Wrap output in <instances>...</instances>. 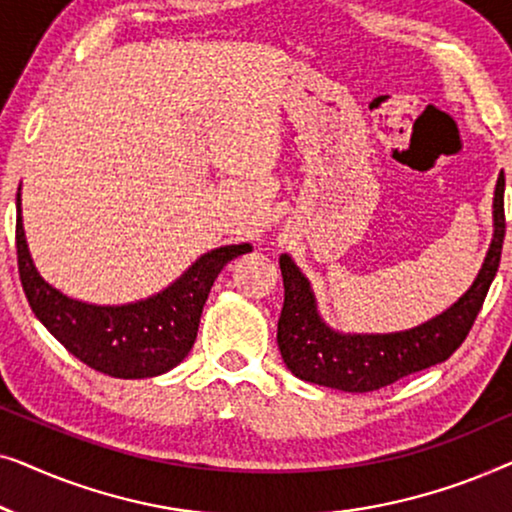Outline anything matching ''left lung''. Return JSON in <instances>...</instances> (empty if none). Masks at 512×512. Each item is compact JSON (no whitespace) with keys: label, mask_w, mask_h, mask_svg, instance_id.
<instances>
[{"label":"left lung","mask_w":512,"mask_h":512,"mask_svg":"<svg viewBox=\"0 0 512 512\" xmlns=\"http://www.w3.org/2000/svg\"><path fill=\"white\" fill-rule=\"evenodd\" d=\"M506 177L499 174L494 191V240L471 289L440 317L391 335H342L319 319L310 284L289 256H279L284 277V307L277 321V342L286 368L300 380L352 394H366L394 384L457 352L475 324L489 284L499 270L506 214Z\"/></svg>","instance_id":"8db88e82"}]
</instances>
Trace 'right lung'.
Masks as SVG:
<instances>
[{
  "label": "right lung",
  "instance_id": "right-lung-1",
  "mask_svg": "<svg viewBox=\"0 0 512 512\" xmlns=\"http://www.w3.org/2000/svg\"><path fill=\"white\" fill-rule=\"evenodd\" d=\"M16 251L20 284L32 312L67 352L97 373L142 380L163 375L191 352L200 314L223 265L251 251L233 244L209 251L158 296L121 307H100L62 296L39 277L27 251L20 193L16 195Z\"/></svg>",
  "mask_w": 512,
  "mask_h": 512
}]
</instances>
